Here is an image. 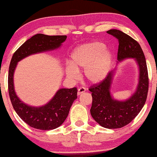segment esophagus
Listing matches in <instances>:
<instances>
[{"label": "esophagus", "mask_w": 157, "mask_h": 157, "mask_svg": "<svg viewBox=\"0 0 157 157\" xmlns=\"http://www.w3.org/2000/svg\"><path fill=\"white\" fill-rule=\"evenodd\" d=\"M85 91H86V89H85V88L81 87V88H79V89H78V93H77V94H78V96H79V95H81V94L84 93Z\"/></svg>", "instance_id": "esophagus-1"}]
</instances>
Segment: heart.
<instances>
[{
    "instance_id": "heart-1",
    "label": "heart",
    "mask_w": 157,
    "mask_h": 157,
    "mask_svg": "<svg viewBox=\"0 0 157 157\" xmlns=\"http://www.w3.org/2000/svg\"><path fill=\"white\" fill-rule=\"evenodd\" d=\"M112 60V53L103 43L92 41L82 44L71 53V64L66 67V75L75 79L78 71L83 69V76L88 82L98 83L106 77Z\"/></svg>"
}]
</instances>
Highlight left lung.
Instances as JSON below:
<instances>
[{"label": "left lung", "instance_id": "obj_1", "mask_svg": "<svg viewBox=\"0 0 157 157\" xmlns=\"http://www.w3.org/2000/svg\"><path fill=\"white\" fill-rule=\"evenodd\" d=\"M107 33L119 41L118 63L124 59H134L139 71L136 91L125 101L116 100L111 94L113 71L101 82L91 86L89 89L93 98L90 111L94 119L104 128H118L129 124L143 108L149 90V77L144 54L139 43L119 30H109Z\"/></svg>", "mask_w": 157, "mask_h": 157}]
</instances>
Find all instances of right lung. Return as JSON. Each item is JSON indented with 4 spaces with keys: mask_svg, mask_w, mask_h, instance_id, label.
Segmentation results:
<instances>
[{
    "mask_svg": "<svg viewBox=\"0 0 157 157\" xmlns=\"http://www.w3.org/2000/svg\"><path fill=\"white\" fill-rule=\"evenodd\" d=\"M66 38V36H47L38 33L21 45L12 56L8 78L10 101L17 114L31 127L40 130H51L61 126L67 118L73 102L77 98L78 90L76 87L60 89L52 99L44 106H29L21 101L15 92L13 74L17 63L32 54L59 48Z\"/></svg>",
    "mask_w": 157,
    "mask_h": 157,
    "instance_id": "add662e5",
    "label": "right lung"
}]
</instances>
